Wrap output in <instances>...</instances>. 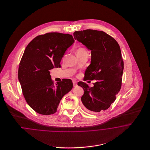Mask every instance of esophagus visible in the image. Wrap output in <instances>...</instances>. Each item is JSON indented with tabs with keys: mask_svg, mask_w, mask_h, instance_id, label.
Masks as SVG:
<instances>
[{
	"mask_svg": "<svg viewBox=\"0 0 150 150\" xmlns=\"http://www.w3.org/2000/svg\"><path fill=\"white\" fill-rule=\"evenodd\" d=\"M72 83H73V86H77V83H76L77 82H76V80H73Z\"/></svg>",
	"mask_w": 150,
	"mask_h": 150,
	"instance_id": "34e87169",
	"label": "esophagus"
}]
</instances>
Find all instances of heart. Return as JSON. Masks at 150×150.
Listing matches in <instances>:
<instances>
[{
	"label": "heart",
	"instance_id": "heart-1",
	"mask_svg": "<svg viewBox=\"0 0 150 150\" xmlns=\"http://www.w3.org/2000/svg\"><path fill=\"white\" fill-rule=\"evenodd\" d=\"M86 50L83 47H80L76 51V53L79 54V53H86Z\"/></svg>",
	"mask_w": 150,
	"mask_h": 150
}]
</instances>
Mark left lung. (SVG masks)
I'll use <instances>...</instances> for the list:
<instances>
[{
  "mask_svg": "<svg viewBox=\"0 0 150 150\" xmlns=\"http://www.w3.org/2000/svg\"><path fill=\"white\" fill-rule=\"evenodd\" d=\"M74 37L91 50V62L84 80H97L93 87L79 81L78 85L84 91L81 102L89 112L105 111L115 100L121 89L124 61L120 46L114 38L102 31H75Z\"/></svg>",
  "mask_w": 150,
  "mask_h": 150,
  "instance_id": "1",
  "label": "left lung"
}]
</instances>
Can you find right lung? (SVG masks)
<instances>
[{"label":"right lung","instance_id":"1","mask_svg":"<svg viewBox=\"0 0 150 150\" xmlns=\"http://www.w3.org/2000/svg\"><path fill=\"white\" fill-rule=\"evenodd\" d=\"M68 34L48 33L37 36L26 47L20 61L18 78L28 104L35 112H56L60 100L73 87L71 79L54 84L49 70L60 67L67 49L74 42Z\"/></svg>","mask_w":150,"mask_h":150}]
</instances>
